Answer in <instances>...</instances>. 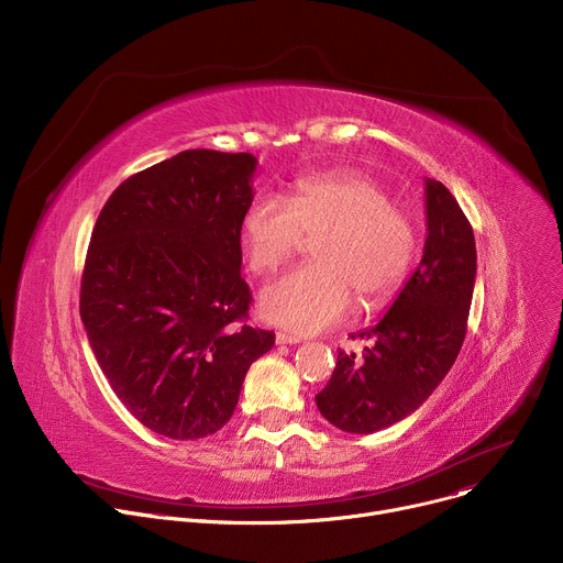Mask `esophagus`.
I'll return each instance as SVG.
<instances>
[{
	"label": "esophagus",
	"mask_w": 563,
	"mask_h": 563,
	"mask_svg": "<svg viewBox=\"0 0 563 563\" xmlns=\"http://www.w3.org/2000/svg\"><path fill=\"white\" fill-rule=\"evenodd\" d=\"M276 343L278 345H296V343H300V339L294 336V334H287V332H278L276 334Z\"/></svg>",
	"instance_id": "obj_1"
}]
</instances>
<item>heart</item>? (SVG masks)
<instances>
[{"label":"heart","mask_w":563,"mask_h":563,"mask_svg":"<svg viewBox=\"0 0 563 563\" xmlns=\"http://www.w3.org/2000/svg\"><path fill=\"white\" fill-rule=\"evenodd\" d=\"M247 265L267 276L289 261L302 235L316 263L265 287L261 313L294 332H318L343 320L356 298L380 307L406 285L419 254V227L410 209L361 172L302 176L289 198L258 194L240 220Z\"/></svg>","instance_id":"obj_1"}]
</instances>
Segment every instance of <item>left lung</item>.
Masks as SVG:
<instances>
[{
    "instance_id": "left-lung-1",
    "label": "left lung",
    "mask_w": 563,
    "mask_h": 563,
    "mask_svg": "<svg viewBox=\"0 0 563 563\" xmlns=\"http://www.w3.org/2000/svg\"><path fill=\"white\" fill-rule=\"evenodd\" d=\"M423 258L385 316L361 339L363 358L339 352L316 406L332 426L372 434L419 410L454 365L467 330L476 276L472 227L454 196L426 178Z\"/></svg>"
}]
</instances>
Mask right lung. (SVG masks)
I'll list each match as a JSON object with an SVG mask.
<instances>
[{
    "label": "right lung",
    "instance_id": "obj_1",
    "mask_svg": "<svg viewBox=\"0 0 563 563\" xmlns=\"http://www.w3.org/2000/svg\"><path fill=\"white\" fill-rule=\"evenodd\" d=\"M252 153L189 148L124 180L102 207L79 291L91 350L124 408L178 441L218 432L274 332L245 323L240 220Z\"/></svg>",
    "mask_w": 563,
    "mask_h": 563
}]
</instances>
